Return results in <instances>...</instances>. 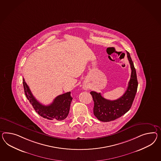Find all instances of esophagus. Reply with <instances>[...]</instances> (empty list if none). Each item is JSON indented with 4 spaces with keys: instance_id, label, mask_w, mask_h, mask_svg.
I'll return each instance as SVG.
<instances>
[{
    "instance_id": "esophagus-1",
    "label": "esophagus",
    "mask_w": 161,
    "mask_h": 161,
    "mask_svg": "<svg viewBox=\"0 0 161 161\" xmlns=\"http://www.w3.org/2000/svg\"><path fill=\"white\" fill-rule=\"evenodd\" d=\"M84 89H86V88H85H85H84Z\"/></svg>"
}]
</instances>
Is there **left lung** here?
Instances as JSON below:
<instances>
[{
	"instance_id": "8db88e82",
	"label": "left lung",
	"mask_w": 161,
	"mask_h": 161,
	"mask_svg": "<svg viewBox=\"0 0 161 161\" xmlns=\"http://www.w3.org/2000/svg\"><path fill=\"white\" fill-rule=\"evenodd\" d=\"M127 58L131 69L130 80L127 91L119 99L110 100L104 99L100 93L92 91L91 94L94 101L93 113L97 119L103 122H108L119 119L130 109L136 95L138 81L136 70L129 53Z\"/></svg>"
}]
</instances>
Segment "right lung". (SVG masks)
Returning a JSON list of instances; mask_svg holds the SVG:
<instances>
[{
	"label": "right lung",
	"mask_w": 161,
	"mask_h": 161,
	"mask_svg": "<svg viewBox=\"0 0 161 161\" xmlns=\"http://www.w3.org/2000/svg\"><path fill=\"white\" fill-rule=\"evenodd\" d=\"M23 80L25 96L39 115L50 120L61 121L66 119L69 114L70 103L73 99L70 96V92L59 95L50 105L45 106L34 97L29 86L25 82V79Z\"/></svg>",
	"instance_id": "add662e5"
}]
</instances>
